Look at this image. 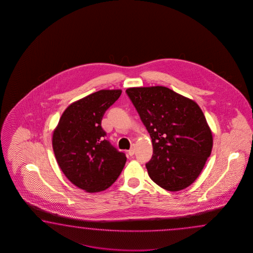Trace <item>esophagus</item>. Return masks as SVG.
<instances>
[{
	"instance_id": "obj_1",
	"label": "esophagus",
	"mask_w": 253,
	"mask_h": 253,
	"mask_svg": "<svg viewBox=\"0 0 253 253\" xmlns=\"http://www.w3.org/2000/svg\"><path fill=\"white\" fill-rule=\"evenodd\" d=\"M134 151H135V147L134 145H132V147L130 148V150H128V155L130 156H134Z\"/></svg>"
}]
</instances>
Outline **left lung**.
Here are the masks:
<instances>
[{"label":"left lung","mask_w":253,"mask_h":253,"mask_svg":"<svg viewBox=\"0 0 253 253\" xmlns=\"http://www.w3.org/2000/svg\"><path fill=\"white\" fill-rule=\"evenodd\" d=\"M126 93L150 134L151 179L177 192L199 176L212 149V134L199 105L167 86L128 87Z\"/></svg>","instance_id":"left-lung-1"}]
</instances>
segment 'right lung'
Returning a JSON list of instances; mask_svg holds the SVG:
<instances>
[{
  "mask_svg": "<svg viewBox=\"0 0 253 253\" xmlns=\"http://www.w3.org/2000/svg\"><path fill=\"white\" fill-rule=\"evenodd\" d=\"M121 89H101L71 103L52 134L56 160L65 176L86 193L113 184L126 161L124 153L105 139L103 116L120 97Z\"/></svg>",
  "mask_w": 253,
  "mask_h": 253,
  "instance_id": "right-lung-1",
  "label": "right lung"
}]
</instances>
